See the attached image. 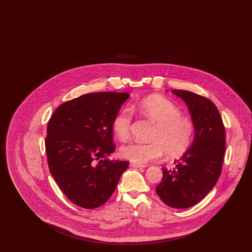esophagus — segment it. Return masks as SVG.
Wrapping results in <instances>:
<instances>
[{"instance_id": "34e87169", "label": "esophagus", "mask_w": 252, "mask_h": 252, "mask_svg": "<svg viewBox=\"0 0 252 252\" xmlns=\"http://www.w3.org/2000/svg\"><path fill=\"white\" fill-rule=\"evenodd\" d=\"M130 167L144 168L145 167V166H144V165H142V164H137V163H134V162H131V163H130Z\"/></svg>"}]
</instances>
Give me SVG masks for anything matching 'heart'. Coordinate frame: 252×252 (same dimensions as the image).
I'll return each mask as SVG.
<instances>
[{"instance_id":"heart-1","label":"heart","mask_w":252,"mask_h":252,"mask_svg":"<svg viewBox=\"0 0 252 252\" xmlns=\"http://www.w3.org/2000/svg\"><path fill=\"white\" fill-rule=\"evenodd\" d=\"M132 109H138L156 125L150 144L132 142L122 146L120 156L137 164L156 160L166 153L168 156L183 154L191 145L193 125L191 120L181 116L180 108L160 96H149ZM131 112L126 108L113 121V130L122 140L128 138L131 127Z\"/></svg>"}]
</instances>
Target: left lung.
Instances as JSON below:
<instances>
[{"label": "left lung", "instance_id": "8db88e82", "mask_svg": "<svg viewBox=\"0 0 252 252\" xmlns=\"http://www.w3.org/2000/svg\"><path fill=\"white\" fill-rule=\"evenodd\" d=\"M188 106L194 136L191 146L175 161V168H162L156 192L164 203L186 209L198 203L215 187L221 174L226 149V131L216 105L188 91L172 90Z\"/></svg>", "mask_w": 252, "mask_h": 252}]
</instances>
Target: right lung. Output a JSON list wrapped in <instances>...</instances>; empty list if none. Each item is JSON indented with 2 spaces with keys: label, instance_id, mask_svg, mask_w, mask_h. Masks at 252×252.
<instances>
[{
  "label": "right lung",
  "instance_id": "add662e5",
  "mask_svg": "<svg viewBox=\"0 0 252 252\" xmlns=\"http://www.w3.org/2000/svg\"><path fill=\"white\" fill-rule=\"evenodd\" d=\"M129 98L126 93H94L56 109L47 126L49 169L72 203L94 209L106 203L129 162L108 159L114 152L113 121Z\"/></svg>",
  "mask_w": 252,
  "mask_h": 252
}]
</instances>
